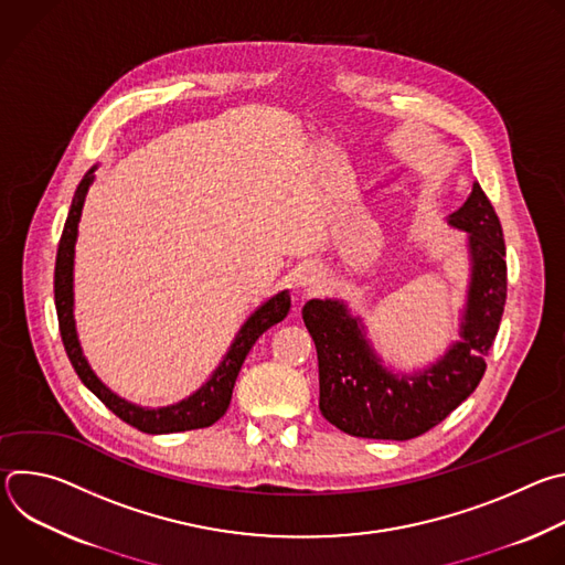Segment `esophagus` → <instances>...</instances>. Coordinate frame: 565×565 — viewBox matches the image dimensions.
<instances>
[{"label": "esophagus", "instance_id": "34e87169", "mask_svg": "<svg viewBox=\"0 0 565 565\" xmlns=\"http://www.w3.org/2000/svg\"><path fill=\"white\" fill-rule=\"evenodd\" d=\"M315 281H317V275L310 273V270H303V273L299 275V286H301V288H310V286H315Z\"/></svg>", "mask_w": 565, "mask_h": 565}]
</instances>
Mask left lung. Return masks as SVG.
<instances>
[{
  "instance_id": "obj_1",
  "label": "left lung",
  "mask_w": 565,
  "mask_h": 565,
  "mask_svg": "<svg viewBox=\"0 0 565 565\" xmlns=\"http://www.w3.org/2000/svg\"><path fill=\"white\" fill-rule=\"evenodd\" d=\"M467 232L469 286L458 340L416 371L388 369L373 349L364 319L344 299H308L303 324L319 362V412L358 438L409 440L443 423L486 373V358L503 317L508 292L501 221L478 183L447 216Z\"/></svg>"
}]
</instances>
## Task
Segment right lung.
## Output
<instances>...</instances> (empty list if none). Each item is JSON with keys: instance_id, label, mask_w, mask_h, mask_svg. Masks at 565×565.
Wrapping results in <instances>:
<instances>
[{"instance_id": "1", "label": "right lung", "mask_w": 565, "mask_h": 565, "mask_svg": "<svg viewBox=\"0 0 565 565\" xmlns=\"http://www.w3.org/2000/svg\"><path fill=\"white\" fill-rule=\"evenodd\" d=\"M98 166H94L85 179L79 181L68 216L62 230V238L57 246V257H55V310H57V321H60V335L64 342V351L77 373V377L83 380V384L103 402V405L114 412L120 420L127 425L145 431V434H174V431H190V429H203L214 425L230 407L232 399V388L236 382V375L241 371V364H244L246 355L255 347V342L275 324L288 315L290 310V295L288 290H281L266 299L246 321L241 324L238 333L234 335L227 353L218 362V366L212 371L207 382H203L192 395L174 402V405L168 407H140L134 405V402L120 397L114 393L92 369L87 362L83 347H79L77 340V329H75V299H73V264H75V241H77V223L79 216H83L85 199L89 188L94 185Z\"/></svg>"}]
</instances>
